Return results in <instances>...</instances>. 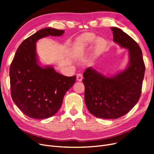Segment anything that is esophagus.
<instances>
[{
    "label": "esophagus",
    "instance_id": "34e87169",
    "mask_svg": "<svg viewBox=\"0 0 154 154\" xmlns=\"http://www.w3.org/2000/svg\"><path fill=\"white\" fill-rule=\"evenodd\" d=\"M76 79H77V80L78 81V82H81L82 80V79H83V76H82V74H77V75H76Z\"/></svg>",
    "mask_w": 154,
    "mask_h": 154
}]
</instances>
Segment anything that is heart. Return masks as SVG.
Segmentation results:
<instances>
[{"instance_id":"heart-1","label":"heart","mask_w":154,"mask_h":154,"mask_svg":"<svg viewBox=\"0 0 154 154\" xmlns=\"http://www.w3.org/2000/svg\"><path fill=\"white\" fill-rule=\"evenodd\" d=\"M95 42V49L97 52H101L106 46V41L102 38H96L92 33H85L77 39L76 44L78 48L82 50L89 49Z\"/></svg>"}]
</instances>
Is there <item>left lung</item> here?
<instances>
[{"instance_id":"left-lung-1","label":"left lung","mask_w":154,"mask_h":154,"mask_svg":"<svg viewBox=\"0 0 154 154\" xmlns=\"http://www.w3.org/2000/svg\"><path fill=\"white\" fill-rule=\"evenodd\" d=\"M110 29L114 42L128 50L127 68L107 77L91 67L83 72L82 80L88 111L103 119L119 118L136 105L141 96L145 71L142 51L136 42L118 27Z\"/></svg>"}]
</instances>
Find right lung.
Returning <instances> with one entry per match:
<instances>
[{"label":"right lung","mask_w":154,"mask_h":154,"mask_svg":"<svg viewBox=\"0 0 154 154\" xmlns=\"http://www.w3.org/2000/svg\"><path fill=\"white\" fill-rule=\"evenodd\" d=\"M63 30L40 29L24 40L18 48L10 69L11 95L25 115L33 119L48 118L57 112L63 97L76 80L65 76L51 66H39L37 40L48 36H60Z\"/></svg>","instance_id":"right-lung-1"}]
</instances>
